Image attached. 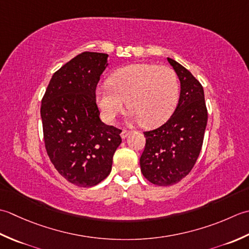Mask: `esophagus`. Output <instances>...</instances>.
<instances>
[{"label": "esophagus", "mask_w": 249, "mask_h": 249, "mask_svg": "<svg viewBox=\"0 0 249 249\" xmlns=\"http://www.w3.org/2000/svg\"><path fill=\"white\" fill-rule=\"evenodd\" d=\"M131 134V131H129V130H123L121 131V138L123 139H126L128 138V136Z\"/></svg>", "instance_id": "obj_1"}]
</instances>
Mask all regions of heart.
<instances>
[{
	"mask_svg": "<svg viewBox=\"0 0 249 249\" xmlns=\"http://www.w3.org/2000/svg\"><path fill=\"white\" fill-rule=\"evenodd\" d=\"M108 84L96 89L98 105L108 123L123 113L126 101L132 117L153 128L171 117L179 100L178 76L167 65L131 64L111 74Z\"/></svg>",
	"mask_w": 249,
	"mask_h": 249,
	"instance_id": "heart-1",
	"label": "heart"
}]
</instances>
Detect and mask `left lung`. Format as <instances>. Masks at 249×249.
I'll list each match as a JSON object with an SVG mask.
<instances>
[{
	"label": "left lung",
	"instance_id": "1",
	"mask_svg": "<svg viewBox=\"0 0 249 249\" xmlns=\"http://www.w3.org/2000/svg\"><path fill=\"white\" fill-rule=\"evenodd\" d=\"M167 61L180 82L178 104L164 124L144 132L146 144L140 159L142 173L157 186L174 185L189 174L200 155L207 124L202 85L175 60Z\"/></svg>",
	"mask_w": 249,
	"mask_h": 249
}]
</instances>
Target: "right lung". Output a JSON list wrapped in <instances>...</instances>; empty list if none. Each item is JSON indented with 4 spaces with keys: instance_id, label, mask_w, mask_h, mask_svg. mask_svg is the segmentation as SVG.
<instances>
[{
    "instance_id": "1",
    "label": "right lung",
    "mask_w": 249,
    "mask_h": 249,
    "mask_svg": "<svg viewBox=\"0 0 249 249\" xmlns=\"http://www.w3.org/2000/svg\"><path fill=\"white\" fill-rule=\"evenodd\" d=\"M108 54L85 52L55 72L40 106L45 148L55 170L78 187H92L111 171L121 130L100 119L95 89Z\"/></svg>"
}]
</instances>
